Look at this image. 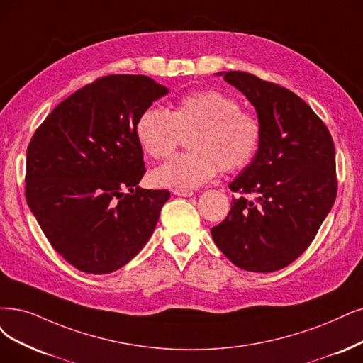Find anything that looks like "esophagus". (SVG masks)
Returning <instances> with one entry per match:
<instances>
[{
  "label": "esophagus",
  "instance_id": "esophagus-1",
  "mask_svg": "<svg viewBox=\"0 0 363 363\" xmlns=\"http://www.w3.org/2000/svg\"><path fill=\"white\" fill-rule=\"evenodd\" d=\"M173 194L181 196V197H190L194 194V191L189 190V189H173Z\"/></svg>",
  "mask_w": 363,
  "mask_h": 363
}]
</instances>
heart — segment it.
<instances>
[{
	"mask_svg": "<svg viewBox=\"0 0 363 363\" xmlns=\"http://www.w3.org/2000/svg\"><path fill=\"white\" fill-rule=\"evenodd\" d=\"M136 136L154 160L170 157L182 138L190 154L178 155L152 172L157 185L194 189L209 182L218 170L245 169L257 155L263 127L260 119L240 109L236 99L216 89L182 96L172 112L152 104L140 113Z\"/></svg>",
	"mask_w": 363,
	"mask_h": 363,
	"instance_id": "obj_1",
	"label": "heart"
}]
</instances>
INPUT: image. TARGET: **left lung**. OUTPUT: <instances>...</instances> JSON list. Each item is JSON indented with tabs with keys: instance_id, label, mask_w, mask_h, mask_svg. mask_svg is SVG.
<instances>
[{
	"instance_id": "obj_1",
	"label": "left lung",
	"mask_w": 363,
	"mask_h": 363,
	"mask_svg": "<svg viewBox=\"0 0 363 363\" xmlns=\"http://www.w3.org/2000/svg\"><path fill=\"white\" fill-rule=\"evenodd\" d=\"M224 80L256 107L263 138L251 164L229 185L240 197L212 227V239L240 269L274 272L311 245L335 202L333 140L323 121L290 89L245 72H227Z\"/></svg>"
}]
</instances>
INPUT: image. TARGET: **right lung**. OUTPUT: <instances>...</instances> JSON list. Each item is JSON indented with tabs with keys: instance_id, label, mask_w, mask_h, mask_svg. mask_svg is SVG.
Here are the masks:
<instances>
[{
	"instance_id": "right-lung-1",
	"label": "right lung",
	"mask_w": 363,
	"mask_h": 363,
	"mask_svg": "<svg viewBox=\"0 0 363 363\" xmlns=\"http://www.w3.org/2000/svg\"><path fill=\"white\" fill-rule=\"evenodd\" d=\"M167 92L147 76H103L61 101L33 134L26 203L76 269L111 274L151 238L170 193L138 186L146 169L136 123Z\"/></svg>"
}]
</instances>
